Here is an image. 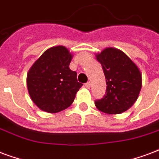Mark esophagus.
<instances>
[{"instance_id":"1","label":"esophagus","mask_w":159,"mask_h":159,"mask_svg":"<svg viewBox=\"0 0 159 159\" xmlns=\"http://www.w3.org/2000/svg\"><path fill=\"white\" fill-rule=\"evenodd\" d=\"M90 84H90V82H87L86 84H84V86H85V87H86V88H88V89H89V87H90Z\"/></svg>"}]
</instances>
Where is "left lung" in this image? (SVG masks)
Instances as JSON below:
<instances>
[{"mask_svg": "<svg viewBox=\"0 0 159 159\" xmlns=\"http://www.w3.org/2000/svg\"><path fill=\"white\" fill-rule=\"evenodd\" d=\"M103 69L107 92L95 101L99 111L107 114H120L138 100L142 88V74L137 64L121 50L107 48L95 54Z\"/></svg>", "mask_w": 159, "mask_h": 159, "instance_id": "left-lung-1", "label": "left lung"}]
</instances>
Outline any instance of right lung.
I'll list each match as a JSON object with an SVG mask.
<instances>
[{"label":"right lung","mask_w":159,"mask_h":159,"mask_svg":"<svg viewBox=\"0 0 159 159\" xmlns=\"http://www.w3.org/2000/svg\"><path fill=\"white\" fill-rule=\"evenodd\" d=\"M73 55L64 46L47 49L30 68L27 85L33 103L48 113H57L70 107L83 84L77 73L70 69Z\"/></svg>","instance_id":"1"}]
</instances>
